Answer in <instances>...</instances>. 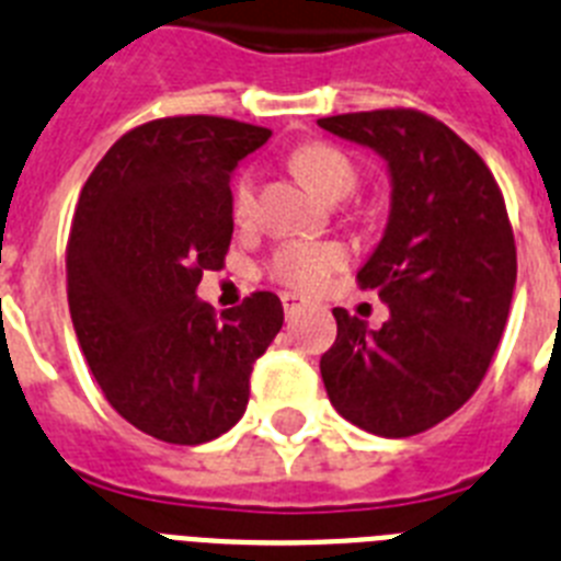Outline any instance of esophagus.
<instances>
[{"instance_id": "obj_1", "label": "esophagus", "mask_w": 561, "mask_h": 561, "mask_svg": "<svg viewBox=\"0 0 561 561\" xmlns=\"http://www.w3.org/2000/svg\"><path fill=\"white\" fill-rule=\"evenodd\" d=\"M282 305H285V313H288V317H294V313H299V310L308 305V299L299 294H282Z\"/></svg>"}]
</instances>
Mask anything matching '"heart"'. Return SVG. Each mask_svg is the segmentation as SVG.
I'll return each instance as SVG.
<instances>
[{"label": "heart", "instance_id": "b5f03b06", "mask_svg": "<svg viewBox=\"0 0 561 561\" xmlns=\"http://www.w3.org/2000/svg\"><path fill=\"white\" fill-rule=\"evenodd\" d=\"M296 173L324 199H345L359 185V173L345 150L333 145H305L294 153ZM233 219L248 225L256 214V176L242 173L233 185ZM347 253L336 242H288L271 256L267 273L273 279L299 290H319L333 279L339 267H345Z\"/></svg>", "mask_w": 561, "mask_h": 561}]
</instances>
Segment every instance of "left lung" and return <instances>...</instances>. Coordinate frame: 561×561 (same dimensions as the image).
Here are the masks:
<instances>
[{
	"instance_id": "8db88e82",
	"label": "left lung",
	"mask_w": 561,
	"mask_h": 561,
	"mask_svg": "<svg viewBox=\"0 0 561 561\" xmlns=\"http://www.w3.org/2000/svg\"><path fill=\"white\" fill-rule=\"evenodd\" d=\"M319 128L374 150L390 176L388 225L356 273L390 317L370 331L333 308L319 370L347 422L402 439L459 411L491 365L516 285L505 199L477 150L425 113H342Z\"/></svg>"
}]
</instances>
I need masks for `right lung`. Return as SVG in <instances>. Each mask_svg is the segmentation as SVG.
<instances>
[{
	"mask_svg": "<svg viewBox=\"0 0 561 561\" xmlns=\"http://www.w3.org/2000/svg\"><path fill=\"white\" fill-rule=\"evenodd\" d=\"M271 130L222 116L134 128L93 168L68 239V305L113 411L148 436L202 445L237 425L253 362L285 322L259 290L216 317L196 288L233 237L230 173Z\"/></svg>",
	"mask_w": 561,
	"mask_h": 561,
	"instance_id": "1",
	"label": "right lung"
}]
</instances>
